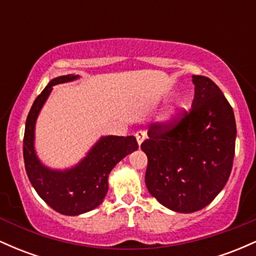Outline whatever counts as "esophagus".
Wrapping results in <instances>:
<instances>
[{"mask_svg":"<svg viewBox=\"0 0 256 256\" xmlns=\"http://www.w3.org/2000/svg\"><path fill=\"white\" fill-rule=\"evenodd\" d=\"M134 136H136V140H137L138 144H140V143H142L143 140H144V138H146V134L144 131H137V132H136V134H134Z\"/></svg>","mask_w":256,"mask_h":256,"instance_id":"esophagus-1","label":"esophagus"}]
</instances>
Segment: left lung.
<instances>
[{
    "instance_id": "obj_1",
    "label": "left lung",
    "mask_w": 256,
    "mask_h": 256,
    "mask_svg": "<svg viewBox=\"0 0 256 256\" xmlns=\"http://www.w3.org/2000/svg\"><path fill=\"white\" fill-rule=\"evenodd\" d=\"M192 108L152 124L140 144L148 156V192L178 213L202 210L222 192L236 143L234 110L218 85L204 76H192Z\"/></svg>"
}]
</instances>
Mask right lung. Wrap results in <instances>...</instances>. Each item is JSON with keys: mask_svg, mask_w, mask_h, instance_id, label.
<instances>
[{"mask_svg": "<svg viewBox=\"0 0 256 256\" xmlns=\"http://www.w3.org/2000/svg\"><path fill=\"white\" fill-rule=\"evenodd\" d=\"M67 74L54 78L32 104L26 119L24 134V162L28 177L40 198L64 216H78L92 210L104 201L108 190V176L113 167L126 155L138 149L134 136H107L77 166L66 171H52L40 162L34 148V124L40 108L52 86L77 79Z\"/></svg>", "mask_w": 256, "mask_h": 256, "instance_id": "1", "label": "right lung"}]
</instances>
